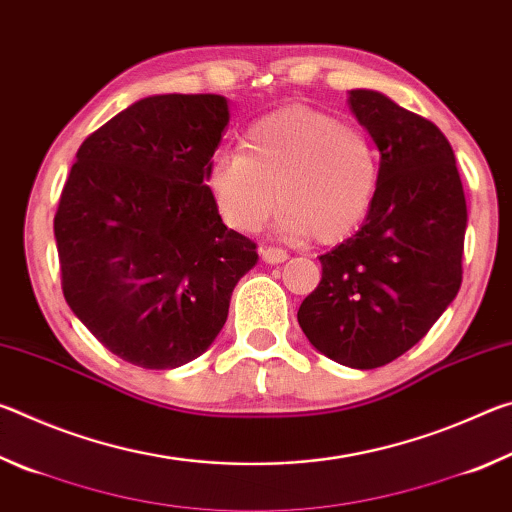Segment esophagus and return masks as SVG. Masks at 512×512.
<instances>
[{"label":"esophagus","instance_id":"34e87169","mask_svg":"<svg viewBox=\"0 0 512 512\" xmlns=\"http://www.w3.org/2000/svg\"><path fill=\"white\" fill-rule=\"evenodd\" d=\"M262 259L266 264H282V262H287V259H289V253H287V250H282V248L268 246V248H262Z\"/></svg>","mask_w":512,"mask_h":512}]
</instances>
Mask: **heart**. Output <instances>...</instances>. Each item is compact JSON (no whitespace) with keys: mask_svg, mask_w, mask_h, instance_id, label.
Segmentation results:
<instances>
[{"mask_svg":"<svg viewBox=\"0 0 512 512\" xmlns=\"http://www.w3.org/2000/svg\"><path fill=\"white\" fill-rule=\"evenodd\" d=\"M205 185L223 221L262 228L284 203L277 228L334 244L368 219L379 187V155L366 131L307 106L282 108L248 128L244 151H219Z\"/></svg>","mask_w":512,"mask_h":512,"instance_id":"b5f03b06","label":"heart"}]
</instances>
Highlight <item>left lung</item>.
I'll return each instance as SVG.
<instances>
[{
  "label": "left lung",
  "instance_id": "obj_1",
  "mask_svg": "<svg viewBox=\"0 0 512 512\" xmlns=\"http://www.w3.org/2000/svg\"><path fill=\"white\" fill-rule=\"evenodd\" d=\"M348 103L381 155L377 196L357 235L320 255L298 323L325 357L370 370L411 350L452 305L467 205L436 124L375 90H350Z\"/></svg>",
  "mask_w": 512,
  "mask_h": 512
}]
</instances>
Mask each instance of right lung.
<instances>
[{
    "mask_svg": "<svg viewBox=\"0 0 512 512\" xmlns=\"http://www.w3.org/2000/svg\"><path fill=\"white\" fill-rule=\"evenodd\" d=\"M230 121L221 94H155L81 144L54 235L63 293L103 348L169 370L210 348L257 246L228 230L205 171Z\"/></svg>",
    "mask_w": 512,
    "mask_h": 512,
    "instance_id": "right-lung-1",
    "label": "right lung"
}]
</instances>
